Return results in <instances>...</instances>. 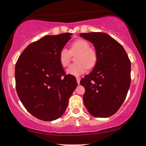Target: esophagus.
Listing matches in <instances>:
<instances>
[{"mask_svg": "<svg viewBox=\"0 0 146 146\" xmlns=\"http://www.w3.org/2000/svg\"><path fill=\"white\" fill-rule=\"evenodd\" d=\"M76 80H77V82H78V84H80V78H79V77H78V78H76Z\"/></svg>", "mask_w": 146, "mask_h": 146, "instance_id": "esophagus-1", "label": "esophagus"}]
</instances>
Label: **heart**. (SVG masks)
Returning a JSON list of instances; mask_svg holds the SVG:
<instances>
[{
  "instance_id": "heart-1",
  "label": "heart",
  "mask_w": 146,
  "mask_h": 146,
  "mask_svg": "<svg viewBox=\"0 0 146 146\" xmlns=\"http://www.w3.org/2000/svg\"><path fill=\"white\" fill-rule=\"evenodd\" d=\"M78 53L75 56V63L72 64L66 69L68 75L80 76L84 74L87 68H92L98 61V53L95 48L90 47L88 41L78 39L71 43L70 49L62 48L59 53V61L63 67H66L71 61V54Z\"/></svg>"
}]
</instances>
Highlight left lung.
Here are the masks:
<instances>
[{"label":"left lung","instance_id":"1","mask_svg":"<svg viewBox=\"0 0 146 146\" xmlns=\"http://www.w3.org/2000/svg\"><path fill=\"white\" fill-rule=\"evenodd\" d=\"M94 45L98 61L80 81L84 106L92 116L108 117L119 109L130 86L131 64L121 44L102 32L80 33Z\"/></svg>","mask_w":146,"mask_h":146}]
</instances>
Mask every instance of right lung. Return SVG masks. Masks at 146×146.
Returning a JSON list of instances; mask_svg holds the SVG:
<instances>
[{
  "label": "right lung",
  "mask_w": 146,
  "mask_h": 146,
  "mask_svg": "<svg viewBox=\"0 0 146 146\" xmlns=\"http://www.w3.org/2000/svg\"><path fill=\"white\" fill-rule=\"evenodd\" d=\"M71 33L46 36L25 48L15 66L16 88L30 114L42 121L58 119L78 86L73 75H66L59 53Z\"/></svg>",
  "instance_id": "1"
}]
</instances>
